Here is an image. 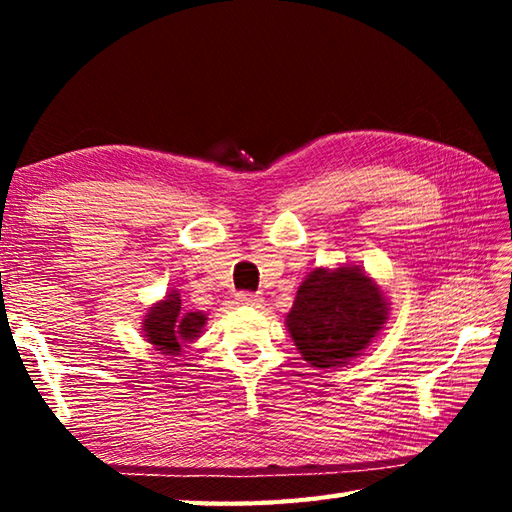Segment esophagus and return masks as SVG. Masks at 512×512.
Here are the masks:
<instances>
[{"mask_svg": "<svg viewBox=\"0 0 512 512\" xmlns=\"http://www.w3.org/2000/svg\"><path fill=\"white\" fill-rule=\"evenodd\" d=\"M237 302H239V305L259 307V302H262V296H257V293H253V291H239L237 293Z\"/></svg>", "mask_w": 512, "mask_h": 512, "instance_id": "1", "label": "esophagus"}]
</instances>
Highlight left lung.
I'll return each mask as SVG.
<instances>
[{"mask_svg": "<svg viewBox=\"0 0 512 512\" xmlns=\"http://www.w3.org/2000/svg\"><path fill=\"white\" fill-rule=\"evenodd\" d=\"M386 314L384 296L361 268H318L300 284L287 327L302 359L332 368L366 350Z\"/></svg>", "mask_w": 512, "mask_h": 512, "instance_id": "1", "label": "left lung"}]
</instances>
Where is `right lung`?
<instances>
[{
	"mask_svg": "<svg viewBox=\"0 0 512 512\" xmlns=\"http://www.w3.org/2000/svg\"><path fill=\"white\" fill-rule=\"evenodd\" d=\"M180 309H183L180 307V296L176 291H171L167 300L151 307L144 318L146 341L158 345V350L167 354H176L185 341L196 339L207 320L198 311L183 314Z\"/></svg>",
	"mask_w": 512,
	"mask_h": 512,
	"instance_id": "right-lung-1",
	"label": "right lung"
}]
</instances>
